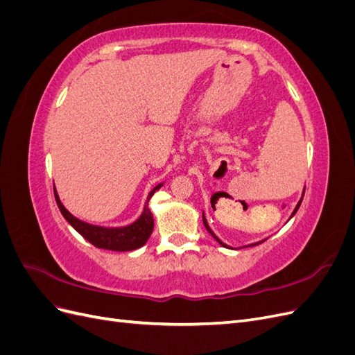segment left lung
<instances>
[{"label":"left lung","mask_w":355,"mask_h":355,"mask_svg":"<svg viewBox=\"0 0 355 355\" xmlns=\"http://www.w3.org/2000/svg\"><path fill=\"white\" fill-rule=\"evenodd\" d=\"M302 198H304V196H302ZM302 198H300V200H299V202L296 204V207H295V210H293V213H292V216H290V218H293V216H295V213L297 211V209H299V206H300V202H302ZM202 222H204V227H206V230H207V231L213 235V237H214V240H216L220 245H223V247H228L227 244H223V243L216 237V235H214V232L210 230V227H209V223H207L206 218H204V213H202ZM263 241H265V240H262V241H257V243H253V244H250V247H252V245H256V244H261V243H263ZM244 247H249V245H244Z\"/></svg>","instance_id":"obj_1"}]
</instances>
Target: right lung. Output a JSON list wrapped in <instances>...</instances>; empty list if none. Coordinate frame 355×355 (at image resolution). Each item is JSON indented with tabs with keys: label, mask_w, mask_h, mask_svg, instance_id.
Wrapping results in <instances>:
<instances>
[{
	"label": "right lung",
	"mask_w": 355,
	"mask_h": 355,
	"mask_svg": "<svg viewBox=\"0 0 355 355\" xmlns=\"http://www.w3.org/2000/svg\"><path fill=\"white\" fill-rule=\"evenodd\" d=\"M161 187H163V184L157 185L151 192H149L144 211L137 220L127 225V227H118V228L98 227V225H92L84 220H80L78 218H75L73 214H71L62 204L56 192V188H55V198L60 213L63 214V218L71 223V227L75 231L81 234L83 237L89 243H92L94 247H98V249H105V250H114V252H130V250L139 249V247H142L148 241L149 235H151L154 230V218H153L151 210L148 207V202L154 196V192L158 191Z\"/></svg>",
	"instance_id": "obj_1"
}]
</instances>
